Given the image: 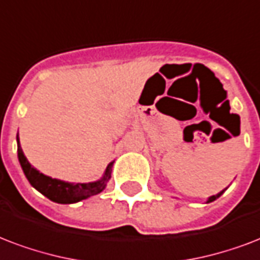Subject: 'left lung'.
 <instances>
[{"label": "left lung", "instance_id": "1", "mask_svg": "<svg viewBox=\"0 0 260 260\" xmlns=\"http://www.w3.org/2000/svg\"><path fill=\"white\" fill-rule=\"evenodd\" d=\"M223 191H225V189H223ZM223 191H221V192H219V193H217V195H213V196H211V198H209V201H207V202H209V203H210V202L215 201L217 198H219V196L222 195V192H223Z\"/></svg>", "mask_w": 260, "mask_h": 260}]
</instances>
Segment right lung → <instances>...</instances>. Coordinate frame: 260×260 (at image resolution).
<instances>
[{
    "mask_svg": "<svg viewBox=\"0 0 260 260\" xmlns=\"http://www.w3.org/2000/svg\"><path fill=\"white\" fill-rule=\"evenodd\" d=\"M17 142H19V139H17ZM17 152H19L20 165L23 168V172H24L25 177L29 181V184L35 189L41 192L42 195H45L50 201L55 202V203L69 205V203H76V202L87 199L90 196L96 195L99 192L104 191V188L106 187V181L110 178V173H112L113 164H110L106 172H105L104 178L99 180V181L88 184L65 183V181H61V180H57V178L45 176V174L38 172L35 168L29 165V162L24 156V152L20 147V144L17 147Z\"/></svg>",
    "mask_w": 260,
    "mask_h": 260,
    "instance_id": "1",
    "label": "right lung"
}]
</instances>
